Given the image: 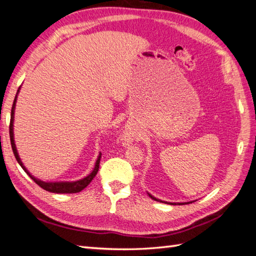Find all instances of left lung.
<instances>
[{
	"label": "left lung",
	"instance_id": "left-lung-1",
	"mask_svg": "<svg viewBox=\"0 0 256 256\" xmlns=\"http://www.w3.org/2000/svg\"><path fill=\"white\" fill-rule=\"evenodd\" d=\"M149 196L152 198V200H156V202H163L162 200H156V197H153V196H152V195H150V194H149ZM186 204H190V202H186ZM174 205H175V204H174ZM178 205H182V204H178ZM183 205H184V204H183Z\"/></svg>",
	"mask_w": 256,
	"mask_h": 256
}]
</instances>
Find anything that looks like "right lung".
<instances>
[{"label":"right lung","instance_id":"right-lung-1","mask_svg":"<svg viewBox=\"0 0 256 256\" xmlns=\"http://www.w3.org/2000/svg\"><path fill=\"white\" fill-rule=\"evenodd\" d=\"M16 98L17 95L15 96V100H14V103H13V106H12V110H10V144H12V149H13V153L14 156L16 158L17 162L20 163V166L22 168V170L30 176V178L34 180V182L37 185H39L42 187V190H47V192H56V194H73V192H78L83 190L85 187H86L90 182H92V180L95 178V175L98 174V168H100V156H98V161H96L95 163V168L93 170V172L90 173V175H88L86 178H84L83 180H76V182H62V183H46V182H42V180H39L37 178H34V176H32L30 174V172L27 171V170L25 168V166H22V163L20 161V158L18 156V153H17L16 151V146H15V144H14V137H13V122H14V110H15V103H16Z\"/></svg>","mask_w":256,"mask_h":256}]
</instances>
